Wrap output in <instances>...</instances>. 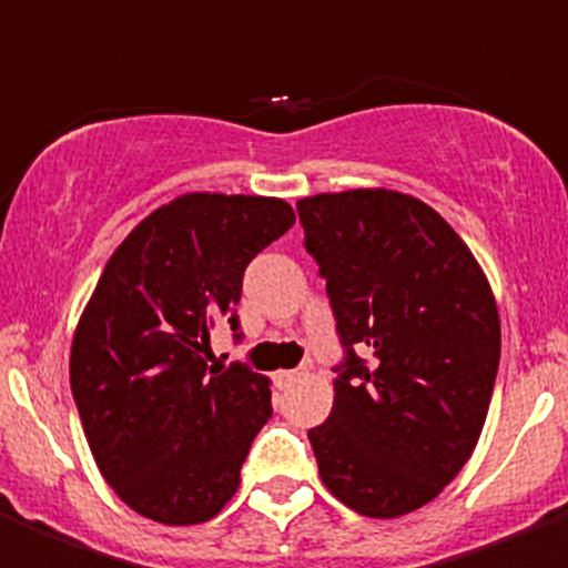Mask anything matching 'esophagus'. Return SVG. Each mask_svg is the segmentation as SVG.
<instances>
[{"label": "esophagus", "mask_w": 568, "mask_h": 568, "mask_svg": "<svg viewBox=\"0 0 568 568\" xmlns=\"http://www.w3.org/2000/svg\"><path fill=\"white\" fill-rule=\"evenodd\" d=\"M295 375H298L295 369H281V373L273 375V384L278 386V389H287V386L295 381Z\"/></svg>", "instance_id": "esophagus-1"}]
</instances>
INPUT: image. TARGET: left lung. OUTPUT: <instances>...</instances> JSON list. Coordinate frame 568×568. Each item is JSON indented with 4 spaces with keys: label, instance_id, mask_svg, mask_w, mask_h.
Masks as SVG:
<instances>
[{
    "label": "left lung",
    "instance_id": "8db88e82",
    "mask_svg": "<svg viewBox=\"0 0 568 568\" xmlns=\"http://www.w3.org/2000/svg\"><path fill=\"white\" fill-rule=\"evenodd\" d=\"M344 361L310 429L321 480L366 518L418 509L464 469L500 361L489 281L429 204L393 190L301 199Z\"/></svg>",
    "mask_w": 568,
    "mask_h": 568
}]
</instances>
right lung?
<instances>
[{
  "mask_svg": "<svg viewBox=\"0 0 568 568\" xmlns=\"http://www.w3.org/2000/svg\"><path fill=\"white\" fill-rule=\"evenodd\" d=\"M295 224L281 199L187 193L150 213L110 255L70 349V389L90 453L133 511L204 524L239 489L273 415L247 364L207 366L210 333L239 341L250 261Z\"/></svg>",
  "mask_w": 568,
  "mask_h": 568,
  "instance_id": "1",
  "label": "right lung"
}]
</instances>
